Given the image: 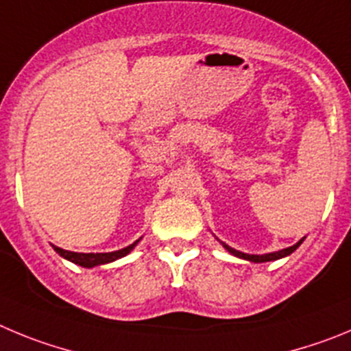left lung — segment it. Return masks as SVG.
<instances>
[{"label": "left lung", "mask_w": 351, "mask_h": 351, "mask_svg": "<svg viewBox=\"0 0 351 351\" xmlns=\"http://www.w3.org/2000/svg\"><path fill=\"white\" fill-rule=\"evenodd\" d=\"M304 241V238L301 239V241H298L293 246H289V248H283V250L280 252H273V254H264V255H250V254H243V252L239 250H234V248H230L229 245H226V243H222V246L226 248L229 254H232L234 257H239V258H245V261H250V262H269V261H278V258L282 257H287V255L292 254L293 250H298V246L301 245V243Z\"/></svg>", "instance_id": "8db88e82"}]
</instances>
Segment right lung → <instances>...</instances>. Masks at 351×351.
I'll return each mask as SVG.
<instances>
[{"label":"right lung","instance_id":"right-lung-1","mask_svg":"<svg viewBox=\"0 0 351 351\" xmlns=\"http://www.w3.org/2000/svg\"><path fill=\"white\" fill-rule=\"evenodd\" d=\"M141 239V238H140ZM140 239L132 243V245L125 246L122 250L117 252H108V254H77V252H69V250H62L59 246H53V250L58 252L61 257H64L66 261L73 262V264H78L82 267H94V266H101V264H108V262L117 261V258H122L129 254V252L134 248V246L140 243Z\"/></svg>","mask_w":351,"mask_h":351}]
</instances>
